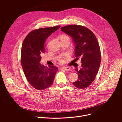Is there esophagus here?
I'll return each mask as SVG.
<instances>
[{"label":"esophagus","instance_id":"1","mask_svg":"<svg viewBox=\"0 0 122 122\" xmlns=\"http://www.w3.org/2000/svg\"><path fill=\"white\" fill-rule=\"evenodd\" d=\"M61 69L67 71V70H70V67H62L61 68Z\"/></svg>","mask_w":122,"mask_h":122}]
</instances>
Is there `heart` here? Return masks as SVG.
Wrapping results in <instances>:
<instances>
[{
    "label": "heart",
    "mask_w": 122,
    "mask_h": 122,
    "mask_svg": "<svg viewBox=\"0 0 122 122\" xmlns=\"http://www.w3.org/2000/svg\"><path fill=\"white\" fill-rule=\"evenodd\" d=\"M62 38H69V37H68V36H62ZM67 55H65V57H67ZM59 61H60V62L61 63H63L64 62V60L62 58V57H60V58L59 59Z\"/></svg>",
    "instance_id": "1"
}]
</instances>
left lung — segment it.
Here are the masks:
<instances>
[{
    "instance_id": "obj_1",
    "label": "left lung",
    "mask_w": 122,
    "mask_h": 122,
    "mask_svg": "<svg viewBox=\"0 0 122 122\" xmlns=\"http://www.w3.org/2000/svg\"><path fill=\"white\" fill-rule=\"evenodd\" d=\"M61 29L72 38L75 57L81 58V68L75 69L78 79L73 85L79 89L86 88L94 81L100 66L101 50L97 39L91 30L82 26L69 25Z\"/></svg>"
}]
</instances>
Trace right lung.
Wrapping results in <instances>:
<instances>
[{"label":"right lung","mask_w":122,"mask_h":122,"mask_svg":"<svg viewBox=\"0 0 122 122\" xmlns=\"http://www.w3.org/2000/svg\"><path fill=\"white\" fill-rule=\"evenodd\" d=\"M60 26L45 28L32 31L24 40L21 50V64L27 80L35 89L44 90L53 83L58 69L54 66L45 67L40 63L45 53L47 38L58 30Z\"/></svg>","instance_id":"1"}]
</instances>
